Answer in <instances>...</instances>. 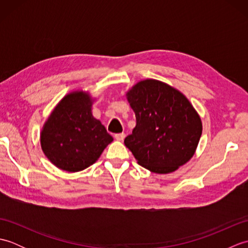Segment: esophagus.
Returning a JSON list of instances; mask_svg holds the SVG:
<instances>
[{"instance_id": "34e87169", "label": "esophagus", "mask_w": 248, "mask_h": 248, "mask_svg": "<svg viewBox=\"0 0 248 248\" xmlns=\"http://www.w3.org/2000/svg\"><path fill=\"white\" fill-rule=\"evenodd\" d=\"M125 138L124 133H119V134H115V140H117L119 141H123Z\"/></svg>"}]
</instances>
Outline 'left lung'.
Returning <instances> with one entry per match:
<instances>
[{
  "instance_id": "left-lung-1",
  "label": "left lung",
  "mask_w": 248,
  "mask_h": 248,
  "mask_svg": "<svg viewBox=\"0 0 248 248\" xmlns=\"http://www.w3.org/2000/svg\"><path fill=\"white\" fill-rule=\"evenodd\" d=\"M136 125L124 145L140 165L155 173L177 170L196 152L202 123L177 88L155 78L141 80L125 93Z\"/></svg>"
}]
</instances>
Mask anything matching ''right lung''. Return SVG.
Masks as SVG:
<instances>
[{"label": "right lung", "mask_w": 248, "mask_h": 248, "mask_svg": "<svg viewBox=\"0 0 248 248\" xmlns=\"http://www.w3.org/2000/svg\"><path fill=\"white\" fill-rule=\"evenodd\" d=\"M94 99L83 89L56 104L40 132L41 150L62 170L77 172L96 163L113 141L101 121L93 116Z\"/></svg>", "instance_id": "right-lung-1"}]
</instances>
